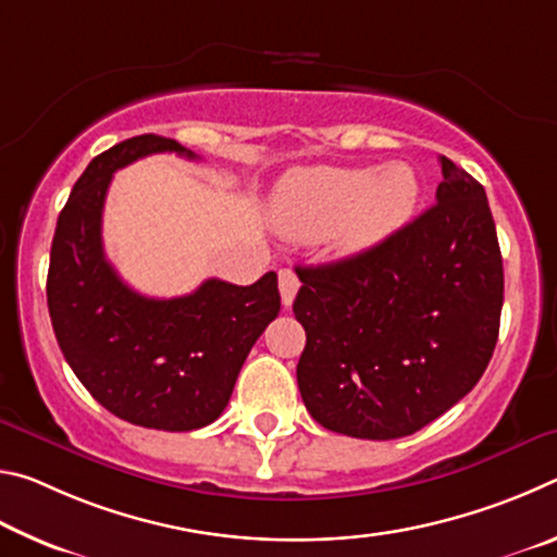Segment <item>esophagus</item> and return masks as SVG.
Wrapping results in <instances>:
<instances>
[{"mask_svg":"<svg viewBox=\"0 0 557 557\" xmlns=\"http://www.w3.org/2000/svg\"><path fill=\"white\" fill-rule=\"evenodd\" d=\"M297 289H299V280L295 272H292L289 268L280 270V295H282V305H285V309L292 307Z\"/></svg>","mask_w":557,"mask_h":557,"instance_id":"1","label":"esophagus"}]
</instances>
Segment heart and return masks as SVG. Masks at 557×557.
Returning a JSON list of instances; mask_svg holds the SVG:
<instances>
[{
	"label": "heart",
	"instance_id": "obj_1",
	"mask_svg": "<svg viewBox=\"0 0 557 557\" xmlns=\"http://www.w3.org/2000/svg\"><path fill=\"white\" fill-rule=\"evenodd\" d=\"M418 176L408 164L373 169H307L280 188L275 219L285 231L319 238L334 231L338 248L363 250L408 219Z\"/></svg>",
	"mask_w": 557,
	"mask_h": 557
}]
</instances>
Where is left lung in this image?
Instances as JSON below:
<instances>
[{"instance_id": "8db88e82", "label": "left lung", "mask_w": 557, "mask_h": 557, "mask_svg": "<svg viewBox=\"0 0 557 557\" xmlns=\"http://www.w3.org/2000/svg\"><path fill=\"white\" fill-rule=\"evenodd\" d=\"M440 164L437 203L425 213L351 258L297 268L299 393L338 435H412L492 361L504 305L494 215L474 176L447 157Z\"/></svg>"}]
</instances>
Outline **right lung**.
I'll return each instance as SVG.
<instances>
[{
    "mask_svg": "<svg viewBox=\"0 0 557 557\" xmlns=\"http://www.w3.org/2000/svg\"><path fill=\"white\" fill-rule=\"evenodd\" d=\"M159 152L199 159L176 139L139 135L98 154L55 223L46 280L65 361L102 408L139 428L188 432L219 418L252 344L280 312L277 275L238 287L206 280L191 295L145 297L102 250V206L117 169Z\"/></svg>",
    "mask_w": 557,
    "mask_h": 557,
    "instance_id": "right-lung-1",
    "label": "right lung"
}]
</instances>
